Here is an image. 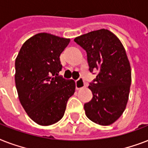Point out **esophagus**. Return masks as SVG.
<instances>
[{
  "mask_svg": "<svg viewBox=\"0 0 148 148\" xmlns=\"http://www.w3.org/2000/svg\"><path fill=\"white\" fill-rule=\"evenodd\" d=\"M76 88L77 90H80L81 88H84L85 87V83L82 78H79L78 80H77L76 81Z\"/></svg>",
  "mask_w": 148,
  "mask_h": 148,
  "instance_id": "1",
  "label": "esophagus"
}]
</instances>
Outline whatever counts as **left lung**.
I'll return each instance as SVG.
<instances>
[{
  "mask_svg": "<svg viewBox=\"0 0 148 148\" xmlns=\"http://www.w3.org/2000/svg\"><path fill=\"white\" fill-rule=\"evenodd\" d=\"M74 41L87 52L90 71H99L89 85L93 98L84 103L86 116L100 125L112 124L126 108L131 84V65L124 46L107 29L77 37Z\"/></svg>",
  "mask_w": 148,
  "mask_h": 148,
  "instance_id": "8db88e82",
  "label": "left lung"
}]
</instances>
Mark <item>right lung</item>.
<instances>
[{"instance_id": "obj_1", "label": "right lung", "mask_w": 148, "mask_h": 148, "mask_svg": "<svg viewBox=\"0 0 148 148\" xmlns=\"http://www.w3.org/2000/svg\"><path fill=\"white\" fill-rule=\"evenodd\" d=\"M69 43V38L37 34L24 43L15 60V84L20 102L39 125L59 121L75 91L74 80L59 75L62 69L60 55Z\"/></svg>"}]
</instances>
